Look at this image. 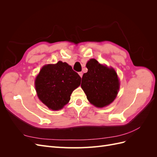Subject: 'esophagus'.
<instances>
[{"instance_id":"34e87169","label":"esophagus","mask_w":157,"mask_h":157,"mask_svg":"<svg viewBox=\"0 0 157 157\" xmlns=\"http://www.w3.org/2000/svg\"><path fill=\"white\" fill-rule=\"evenodd\" d=\"M78 75H80V77L82 78V75H83V73H82V72H79L78 73Z\"/></svg>"}]
</instances>
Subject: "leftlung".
Listing matches in <instances>:
<instances>
[{"instance_id": "1", "label": "left lung", "mask_w": 157, "mask_h": 157, "mask_svg": "<svg viewBox=\"0 0 157 157\" xmlns=\"http://www.w3.org/2000/svg\"><path fill=\"white\" fill-rule=\"evenodd\" d=\"M86 66L88 72L82 76L81 88L88 100L97 107L109 105L115 100L119 90L116 71L95 59H90Z\"/></svg>"}]
</instances>
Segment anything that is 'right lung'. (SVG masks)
I'll return each instance as SVG.
<instances>
[{"instance_id": "1", "label": "right lung", "mask_w": 157, "mask_h": 157, "mask_svg": "<svg viewBox=\"0 0 157 157\" xmlns=\"http://www.w3.org/2000/svg\"><path fill=\"white\" fill-rule=\"evenodd\" d=\"M81 78L67 63L58 61L42 67L36 77L37 96L52 110H59L71 99L73 91L80 86Z\"/></svg>"}]
</instances>
